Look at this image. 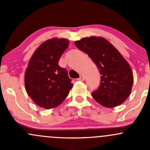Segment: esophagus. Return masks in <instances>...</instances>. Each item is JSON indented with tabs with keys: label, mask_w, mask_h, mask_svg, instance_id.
I'll use <instances>...</instances> for the list:
<instances>
[{
	"label": "esophagus",
	"mask_w": 150,
	"mask_h": 150,
	"mask_svg": "<svg viewBox=\"0 0 150 150\" xmlns=\"http://www.w3.org/2000/svg\"><path fill=\"white\" fill-rule=\"evenodd\" d=\"M84 79H85V78H84V76L83 75H80V77L79 78H78V81H84Z\"/></svg>",
	"instance_id": "obj_1"
}]
</instances>
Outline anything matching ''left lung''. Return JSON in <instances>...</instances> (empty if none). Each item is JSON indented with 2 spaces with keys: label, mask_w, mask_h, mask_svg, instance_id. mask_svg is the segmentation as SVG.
I'll return each instance as SVG.
<instances>
[{
  "label": "left lung",
  "mask_w": 150,
  "mask_h": 150,
  "mask_svg": "<svg viewBox=\"0 0 150 150\" xmlns=\"http://www.w3.org/2000/svg\"><path fill=\"white\" fill-rule=\"evenodd\" d=\"M86 53L101 74L100 86L91 93L93 99L106 107H114L126 100L134 82L133 72L126 60L108 40L100 37L84 38L75 41Z\"/></svg>",
  "instance_id": "8db88e82"
}]
</instances>
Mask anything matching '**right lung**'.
I'll return each mask as SVG.
<instances>
[{
    "mask_svg": "<svg viewBox=\"0 0 150 150\" xmlns=\"http://www.w3.org/2000/svg\"><path fill=\"white\" fill-rule=\"evenodd\" d=\"M68 44L66 39L48 40L35 50L30 59L25 75V89L40 107L51 109L59 105L73 86L67 69L59 65Z\"/></svg>",
    "mask_w": 150,
    "mask_h": 150,
    "instance_id": "add662e5",
    "label": "right lung"
}]
</instances>
